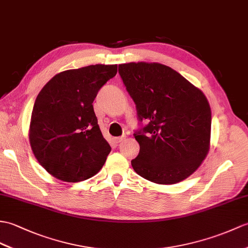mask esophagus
<instances>
[{
    "instance_id": "esophagus-1",
    "label": "esophagus",
    "mask_w": 248,
    "mask_h": 248,
    "mask_svg": "<svg viewBox=\"0 0 248 248\" xmlns=\"http://www.w3.org/2000/svg\"><path fill=\"white\" fill-rule=\"evenodd\" d=\"M125 140L124 136H123V137H116V138H114V141L116 142V143H119V142H122L123 140Z\"/></svg>"
}]
</instances>
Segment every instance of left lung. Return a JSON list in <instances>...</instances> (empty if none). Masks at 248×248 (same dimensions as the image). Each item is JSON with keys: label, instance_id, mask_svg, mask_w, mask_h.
Masks as SVG:
<instances>
[{"label": "left lung", "instance_id": "left-lung-1", "mask_svg": "<svg viewBox=\"0 0 248 248\" xmlns=\"http://www.w3.org/2000/svg\"><path fill=\"white\" fill-rule=\"evenodd\" d=\"M119 75L149 123L136 132L140 146L132 167L155 184L186 180L202 165L210 149L211 110L206 96L173 68L157 62L119 64Z\"/></svg>", "mask_w": 248, "mask_h": 248}]
</instances>
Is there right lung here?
I'll return each mask as SVG.
<instances>
[{
	"label": "right lung",
	"instance_id": "1",
	"mask_svg": "<svg viewBox=\"0 0 248 248\" xmlns=\"http://www.w3.org/2000/svg\"><path fill=\"white\" fill-rule=\"evenodd\" d=\"M117 74V64H95L55 75L37 96L28 138L34 157L50 175L77 183L94 176L111 147L102 136L93 101Z\"/></svg>",
	"mask_w": 248,
	"mask_h": 248
}]
</instances>
